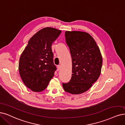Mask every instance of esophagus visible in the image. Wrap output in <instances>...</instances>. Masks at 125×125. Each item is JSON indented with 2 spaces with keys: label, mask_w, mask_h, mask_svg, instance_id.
I'll list each match as a JSON object with an SVG mask.
<instances>
[{
  "label": "esophagus",
  "mask_w": 125,
  "mask_h": 125,
  "mask_svg": "<svg viewBox=\"0 0 125 125\" xmlns=\"http://www.w3.org/2000/svg\"><path fill=\"white\" fill-rule=\"evenodd\" d=\"M57 68H58V70L60 71V69H61V65H58Z\"/></svg>",
  "instance_id": "1"
}]
</instances>
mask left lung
<instances>
[{
	"label": "left lung",
	"mask_w": 125,
	"mask_h": 125,
	"mask_svg": "<svg viewBox=\"0 0 125 125\" xmlns=\"http://www.w3.org/2000/svg\"><path fill=\"white\" fill-rule=\"evenodd\" d=\"M65 35L72 59V76L63 87L69 93L80 94L91 88L99 77L102 55L95 41L87 32L66 31Z\"/></svg>",
	"instance_id": "obj_1"
}]
</instances>
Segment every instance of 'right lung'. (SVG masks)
<instances>
[{"label": "right lung", "mask_w": 125, "mask_h": 125, "mask_svg": "<svg viewBox=\"0 0 125 125\" xmlns=\"http://www.w3.org/2000/svg\"><path fill=\"white\" fill-rule=\"evenodd\" d=\"M61 33L46 27L32 36L20 58L18 70L25 85L31 91H44L54 75L52 45Z\"/></svg>", "instance_id": "add662e5"}]
</instances>
